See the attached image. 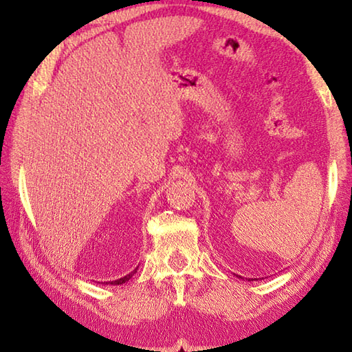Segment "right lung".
Masks as SVG:
<instances>
[{
  "label": "right lung",
  "instance_id": "add662e5",
  "mask_svg": "<svg viewBox=\"0 0 352 352\" xmlns=\"http://www.w3.org/2000/svg\"><path fill=\"white\" fill-rule=\"evenodd\" d=\"M136 271H138V267H136V269H134V271H133V272H130V274H126L125 276H122V278H119V280H115V281H106V284H113V286H115V284H118V286H119V284H124V283H126V281H129V280L131 278V276H133L134 274H136Z\"/></svg>",
  "mask_w": 352,
  "mask_h": 352
}]
</instances>
